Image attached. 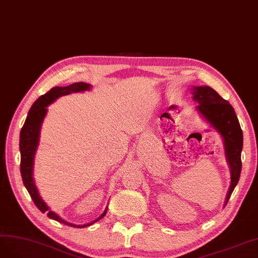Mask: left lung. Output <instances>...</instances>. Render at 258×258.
I'll return each instance as SVG.
<instances>
[{"mask_svg":"<svg viewBox=\"0 0 258 258\" xmlns=\"http://www.w3.org/2000/svg\"><path fill=\"white\" fill-rule=\"evenodd\" d=\"M194 99L198 102L197 110L203 117L211 123L224 139L225 153L230 167V186L226 196L225 206L227 205L232 190L236 187L242 164H241V151L243 146L242 130L234 108L226 99L210 87L194 88Z\"/></svg>","mask_w":258,"mask_h":258,"instance_id":"obj_1","label":"left lung"}]
</instances>
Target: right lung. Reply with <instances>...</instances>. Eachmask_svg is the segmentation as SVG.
Returning <instances> with one entry per match:
<instances>
[{
  "label": "right lung",
  "instance_id": "1",
  "mask_svg": "<svg viewBox=\"0 0 258 258\" xmlns=\"http://www.w3.org/2000/svg\"><path fill=\"white\" fill-rule=\"evenodd\" d=\"M90 87L91 86L89 84H86V82H76V84H73L68 87H54L50 91H48L46 94L39 96L36 99V102L32 105L31 109L28 113L26 122H24L20 132V143H19L20 154H21L20 171H21L22 181H23L24 186L27 187L31 198L33 199V202H34L35 206L43 213L47 211L48 218H50L60 223H63L65 225H69L72 227H78V228L92 225L93 223L104 218L107 212V208L101 217L96 219L93 223L86 224V225H75V224L66 222L62 220L59 215L49 210L48 206L44 203L43 199L40 198L37 192V188L34 184V181H33L32 171H33V160H34V154L38 145L40 125L47 113L46 107L48 105H50L51 103H53L57 97H60L62 95H68L73 92H82V91L90 90Z\"/></svg>",
  "mask_w": 258,
  "mask_h": 258
}]
</instances>
